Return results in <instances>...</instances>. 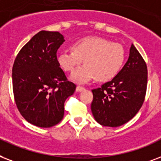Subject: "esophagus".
<instances>
[{"instance_id": "1", "label": "esophagus", "mask_w": 161, "mask_h": 161, "mask_svg": "<svg viewBox=\"0 0 161 161\" xmlns=\"http://www.w3.org/2000/svg\"><path fill=\"white\" fill-rule=\"evenodd\" d=\"M84 90H85L84 87L80 86H76V92H82V91H84Z\"/></svg>"}]
</instances>
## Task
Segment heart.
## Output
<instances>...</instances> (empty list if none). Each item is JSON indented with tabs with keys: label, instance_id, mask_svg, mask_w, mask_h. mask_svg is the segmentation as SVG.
<instances>
[{
	"label": "heart",
	"instance_id": "b5f03b06",
	"mask_svg": "<svg viewBox=\"0 0 161 161\" xmlns=\"http://www.w3.org/2000/svg\"><path fill=\"white\" fill-rule=\"evenodd\" d=\"M73 81L86 83L96 77L101 81L113 79L118 74L125 60V51L120 43H112L99 37H86L75 42L70 49L61 50L56 59L61 69L72 71Z\"/></svg>",
	"mask_w": 161,
	"mask_h": 161
}]
</instances>
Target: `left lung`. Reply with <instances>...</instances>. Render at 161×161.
<instances>
[{"label": "left lung", "mask_w": 161, "mask_h": 161, "mask_svg": "<svg viewBox=\"0 0 161 161\" xmlns=\"http://www.w3.org/2000/svg\"><path fill=\"white\" fill-rule=\"evenodd\" d=\"M146 64L134 44L123 69L111 81L92 90L91 109L101 125L119 127L136 115L141 108L147 88Z\"/></svg>", "instance_id": "left-lung-1"}]
</instances>
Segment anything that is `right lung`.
I'll use <instances>...</instances> for the list:
<instances>
[{"mask_svg": "<svg viewBox=\"0 0 161 161\" xmlns=\"http://www.w3.org/2000/svg\"><path fill=\"white\" fill-rule=\"evenodd\" d=\"M64 42L58 32L40 31L17 54L12 67V86L17 107L26 120L50 128L62 120L64 103L76 86L67 80L56 59Z\"/></svg>", "mask_w": 161, "mask_h": 161, "instance_id": "obj_1", "label": "right lung"}]
</instances>
